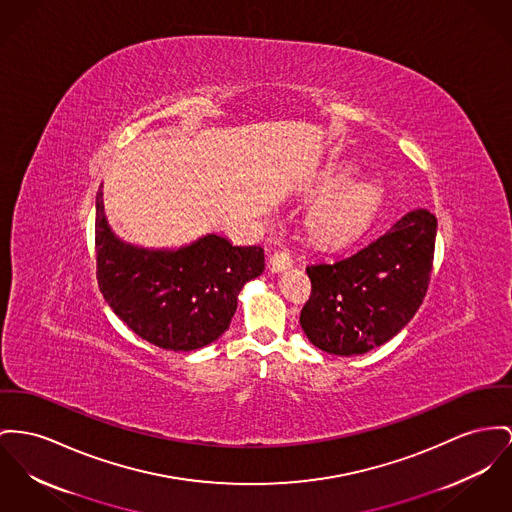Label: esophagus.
Instances as JSON below:
<instances>
[{
	"mask_svg": "<svg viewBox=\"0 0 512 512\" xmlns=\"http://www.w3.org/2000/svg\"><path fill=\"white\" fill-rule=\"evenodd\" d=\"M293 266V260L287 252H275L270 256V270L273 273L287 272Z\"/></svg>",
	"mask_w": 512,
	"mask_h": 512,
	"instance_id": "esophagus-1",
	"label": "esophagus"
}]
</instances>
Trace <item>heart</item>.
Instances as JSON below:
<instances>
[{
	"label": "heart",
	"instance_id": "1",
	"mask_svg": "<svg viewBox=\"0 0 512 512\" xmlns=\"http://www.w3.org/2000/svg\"><path fill=\"white\" fill-rule=\"evenodd\" d=\"M378 202V190L371 182H353L343 186L314 207L308 217L310 237L324 244L349 239L371 217Z\"/></svg>",
	"mask_w": 512,
	"mask_h": 512
}]
</instances>
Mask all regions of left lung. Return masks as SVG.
Instances as JSON below:
<instances>
[{
    "instance_id": "obj_1",
    "label": "left lung",
    "mask_w": 512,
    "mask_h": 512,
    "mask_svg": "<svg viewBox=\"0 0 512 512\" xmlns=\"http://www.w3.org/2000/svg\"><path fill=\"white\" fill-rule=\"evenodd\" d=\"M435 237L437 217L413 209L355 254L308 266L312 291L301 326L310 343L351 357L392 340L425 299Z\"/></svg>"
}]
</instances>
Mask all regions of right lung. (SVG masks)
Instances as JSON below:
<instances>
[{
	"mask_svg": "<svg viewBox=\"0 0 512 512\" xmlns=\"http://www.w3.org/2000/svg\"><path fill=\"white\" fill-rule=\"evenodd\" d=\"M97 279L104 301L139 338L169 351H194L231 324L240 289L264 272V248L235 246L219 235L178 250H153L118 239L95 217Z\"/></svg>",
	"mask_w": 512,
	"mask_h": 512,
	"instance_id": "1",
	"label": "right lung"
}]
</instances>
